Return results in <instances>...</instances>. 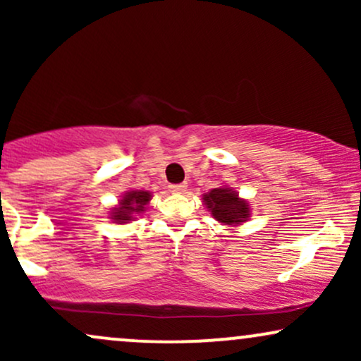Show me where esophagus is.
I'll return each mask as SVG.
<instances>
[{
	"mask_svg": "<svg viewBox=\"0 0 361 361\" xmlns=\"http://www.w3.org/2000/svg\"><path fill=\"white\" fill-rule=\"evenodd\" d=\"M169 190L175 193H183L186 190V183H178V185H169Z\"/></svg>",
	"mask_w": 361,
	"mask_h": 361,
	"instance_id": "1",
	"label": "esophagus"
}]
</instances>
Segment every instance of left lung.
Returning a JSON list of instances; mask_svg holds the SVG:
<instances>
[{"mask_svg": "<svg viewBox=\"0 0 361 361\" xmlns=\"http://www.w3.org/2000/svg\"><path fill=\"white\" fill-rule=\"evenodd\" d=\"M207 209L214 219L224 224H241L250 217V207L229 188H214L212 192L204 195Z\"/></svg>", "mask_w": 361, "mask_h": 361, "instance_id": "1", "label": "left lung"}]
</instances>
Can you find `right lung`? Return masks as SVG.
I'll return each instance as SVG.
<instances>
[{
	"mask_svg": "<svg viewBox=\"0 0 361 361\" xmlns=\"http://www.w3.org/2000/svg\"><path fill=\"white\" fill-rule=\"evenodd\" d=\"M151 200V195L149 192H128L126 197L120 200V205L115 209V212L111 214V219L117 222H126L130 221L134 217V214L142 212L144 205Z\"/></svg>",
	"mask_w": 361,
	"mask_h": 361,
	"instance_id": "right-lung-1",
	"label": "right lung"
}]
</instances>
